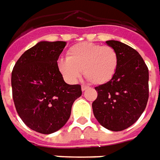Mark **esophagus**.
Wrapping results in <instances>:
<instances>
[{"instance_id":"obj_1","label":"esophagus","mask_w":160,"mask_h":160,"mask_svg":"<svg viewBox=\"0 0 160 160\" xmlns=\"http://www.w3.org/2000/svg\"><path fill=\"white\" fill-rule=\"evenodd\" d=\"M88 88H89V87L88 86H86V85H83V86L81 87V90H82V91H86Z\"/></svg>"}]
</instances>
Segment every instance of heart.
Returning a JSON list of instances; mask_svg holds the SVG:
<instances>
[{
	"label": "heart",
	"mask_w": 160,
	"mask_h": 160,
	"mask_svg": "<svg viewBox=\"0 0 160 160\" xmlns=\"http://www.w3.org/2000/svg\"><path fill=\"white\" fill-rule=\"evenodd\" d=\"M119 65L117 51L110 46L88 42L77 43L67 51L66 58L57 61V68L69 83H76L83 70L85 77L95 85L109 82Z\"/></svg>",
	"instance_id": "obj_1"
}]
</instances>
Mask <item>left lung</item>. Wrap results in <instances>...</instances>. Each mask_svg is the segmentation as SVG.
Listing matches in <instances>:
<instances>
[{
	"label": "left lung",
	"mask_w": 160,
	"mask_h": 160,
	"mask_svg": "<svg viewBox=\"0 0 160 160\" xmlns=\"http://www.w3.org/2000/svg\"><path fill=\"white\" fill-rule=\"evenodd\" d=\"M117 51L119 65L109 82L95 88L98 95L92 103L99 123L112 131H121L138 121L149 98V71L144 59L125 43L108 40Z\"/></svg>",
	"instance_id": "left-lung-1"
}]
</instances>
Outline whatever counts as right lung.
<instances>
[{"label":"right lung","instance_id":"obj_1","mask_svg":"<svg viewBox=\"0 0 160 160\" xmlns=\"http://www.w3.org/2000/svg\"><path fill=\"white\" fill-rule=\"evenodd\" d=\"M66 42L41 41L16 61L11 75L13 100L21 119L31 130L51 134L68 121L82 92L65 82L57 68Z\"/></svg>","mask_w":160,"mask_h":160}]
</instances>
